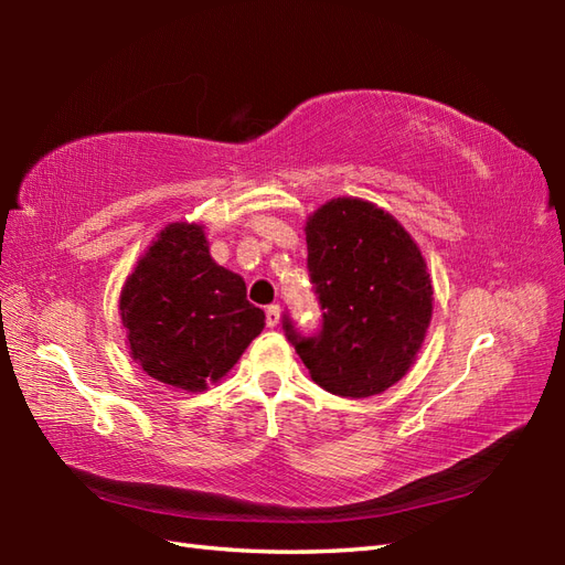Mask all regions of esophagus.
<instances>
[{
  "mask_svg": "<svg viewBox=\"0 0 565 565\" xmlns=\"http://www.w3.org/2000/svg\"><path fill=\"white\" fill-rule=\"evenodd\" d=\"M279 320H281V308L279 306H269L267 308V326L276 328V326H279Z\"/></svg>",
  "mask_w": 565,
  "mask_h": 565,
  "instance_id": "esophagus-1",
  "label": "esophagus"
}]
</instances>
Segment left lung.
I'll return each instance as SVG.
<instances>
[{
	"label": "left lung",
	"mask_w": 565,
	"mask_h": 565,
	"mask_svg": "<svg viewBox=\"0 0 565 565\" xmlns=\"http://www.w3.org/2000/svg\"><path fill=\"white\" fill-rule=\"evenodd\" d=\"M308 271L322 308V330H284L318 386L369 398L398 383L431 320V279L411 233L376 203L340 196L306 221Z\"/></svg>",
	"instance_id": "left-lung-1"
}]
</instances>
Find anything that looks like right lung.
<instances>
[{
  "label": "right lung",
  "instance_id": "obj_1",
  "mask_svg": "<svg viewBox=\"0 0 565 565\" xmlns=\"http://www.w3.org/2000/svg\"><path fill=\"white\" fill-rule=\"evenodd\" d=\"M121 322L134 362L186 393L218 383L264 330L243 276L215 264L201 223H170L128 274Z\"/></svg>",
  "mask_w": 565,
  "mask_h": 565
}]
</instances>
